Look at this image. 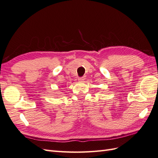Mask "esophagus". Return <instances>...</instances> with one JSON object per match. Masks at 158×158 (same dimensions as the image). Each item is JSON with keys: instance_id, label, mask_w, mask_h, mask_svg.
I'll use <instances>...</instances> for the list:
<instances>
[{"instance_id": "34e87169", "label": "esophagus", "mask_w": 158, "mask_h": 158, "mask_svg": "<svg viewBox=\"0 0 158 158\" xmlns=\"http://www.w3.org/2000/svg\"><path fill=\"white\" fill-rule=\"evenodd\" d=\"M84 79H85V78L83 77H79V78L78 79L79 81H80V82H83V81H84Z\"/></svg>"}]
</instances>
